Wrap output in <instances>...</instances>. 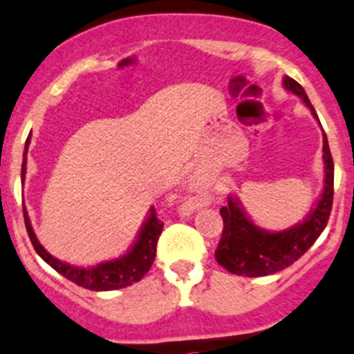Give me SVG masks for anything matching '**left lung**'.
<instances>
[{
  "instance_id": "8db88e82",
  "label": "left lung",
  "mask_w": 354,
  "mask_h": 354,
  "mask_svg": "<svg viewBox=\"0 0 354 354\" xmlns=\"http://www.w3.org/2000/svg\"><path fill=\"white\" fill-rule=\"evenodd\" d=\"M283 86L299 96L310 109L312 115L317 118L310 100L305 95V89L295 80L285 76ZM322 142H324L322 159H324L326 178L324 189L315 208H312L310 214L300 224L281 232H268L252 224L237 198L229 196L227 207L221 208L224 230L215 251V259L218 265L234 274H243L249 278L266 277L293 265L317 241L329 221L334 196V162L326 133H322Z\"/></svg>"
}]
</instances>
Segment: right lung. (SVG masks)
<instances>
[{
    "label": "right lung",
    "instance_id": "right-lung-1",
    "mask_svg": "<svg viewBox=\"0 0 354 354\" xmlns=\"http://www.w3.org/2000/svg\"><path fill=\"white\" fill-rule=\"evenodd\" d=\"M28 144H30V136L25 142V151H24V162H21V181H25V171H27V152H28ZM24 217H25V227H27V232L30 241H32L33 248H35L37 254L54 268L57 273H61L62 277L68 278L73 283L83 286V288L95 290V292H109V290H118L125 288V286L136 283L139 281L144 274L147 273L149 268L152 266L156 258V245H158V239L162 232V222L156 217V210L151 208L149 210L147 221L144 222L142 229H140L139 236H137L136 244L132 245V249L124 254L122 258L113 259V261H105L100 263L96 266H88V268H80V266H71L68 263L59 261L57 258L49 254L46 249L42 248V244L37 239L35 232H33L32 224H30V218L27 214V208L24 207Z\"/></svg>",
    "mask_w": 354,
    "mask_h": 354
}]
</instances>
